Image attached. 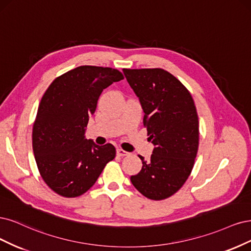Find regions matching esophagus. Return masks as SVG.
Returning a JSON list of instances; mask_svg holds the SVG:
<instances>
[{
  "label": "esophagus",
  "instance_id": "esophagus-1",
  "mask_svg": "<svg viewBox=\"0 0 251 251\" xmlns=\"http://www.w3.org/2000/svg\"><path fill=\"white\" fill-rule=\"evenodd\" d=\"M117 154H118L119 156H126V155L129 154V153L126 152L125 150H123V149L118 148V149H117Z\"/></svg>",
  "mask_w": 251,
  "mask_h": 251
}]
</instances>
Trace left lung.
Returning <instances> with one entry per match:
<instances>
[{
    "mask_svg": "<svg viewBox=\"0 0 251 251\" xmlns=\"http://www.w3.org/2000/svg\"><path fill=\"white\" fill-rule=\"evenodd\" d=\"M129 85L139 97L148 140L154 145L149 160L142 159L139 174L130 177L145 197L163 200L187 181L199 145V121L190 92L163 69H123Z\"/></svg>",
    "mask_w": 251,
    "mask_h": 251,
    "instance_id": "left-lung-1",
    "label": "left lung"
}]
</instances>
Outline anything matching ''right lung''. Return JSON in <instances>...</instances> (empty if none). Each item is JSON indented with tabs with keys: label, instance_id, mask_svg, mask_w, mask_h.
Here are the masks:
<instances>
[{
	"label": "right lung",
	"instance_id": "add662e5",
	"mask_svg": "<svg viewBox=\"0 0 251 251\" xmlns=\"http://www.w3.org/2000/svg\"><path fill=\"white\" fill-rule=\"evenodd\" d=\"M122 79L116 69L81 66L56 78L44 94L32 147L44 181L58 195H82L116 157L111 144L98 146L84 133L104 88Z\"/></svg>",
	"mask_w": 251,
	"mask_h": 251
}]
</instances>
